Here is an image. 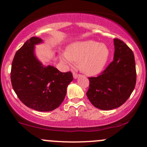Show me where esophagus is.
<instances>
[{"label":"esophagus","mask_w":147,"mask_h":147,"mask_svg":"<svg viewBox=\"0 0 147 147\" xmlns=\"http://www.w3.org/2000/svg\"><path fill=\"white\" fill-rule=\"evenodd\" d=\"M79 77V74H77V73H75V72H73V77H74V79L78 78Z\"/></svg>","instance_id":"1"}]
</instances>
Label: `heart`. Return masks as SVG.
<instances>
[{"mask_svg": "<svg viewBox=\"0 0 147 147\" xmlns=\"http://www.w3.org/2000/svg\"><path fill=\"white\" fill-rule=\"evenodd\" d=\"M109 55L110 50L105 43L88 39L71 43L62 57L70 65L79 63V69L86 75H96L105 68Z\"/></svg>", "mask_w": 147, "mask_h": 147, "instance_id": "heart-1", "label": "heart"}]
</instances>
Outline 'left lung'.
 <instances>
[{
	"mask_svg": "<svg viewBox=\"0 0 147 147\" xmlns=\"http://www.w3.org/2000/svg\"><path fill=\"white\" fill-rule=\"evenodd\" d=\"M113 61L97 77H89L86 95L91 104L101 110H113L129 99L136 84L135 57L122 41L115 38Z\"/></svg>",
	"mask_w": 147,
	"mask_h": 147,
	"instance_id": "left-lung-1",
	"label": "left lung"
}]
</instances>
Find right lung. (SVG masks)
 <instances>
[{
    "label": "right lung",
    "mask_w": 147,
    "mask_h": 147,
    "mask_svg": "<svg viewBox=\"0 0 147 147\" xmlns=\"http://www.w3.org/2000/svg\"><path fill=\"white\" fill-rule=\"evenodd\" d=\"M43 43L32 37L15 54L11 64V82L18 99L38 111H51L63 102L67 87L73 80L70 72H61L44 65L35 55V45Z\"/></svg>",
    "instance_id": "add662e5"
}]
</instances>
